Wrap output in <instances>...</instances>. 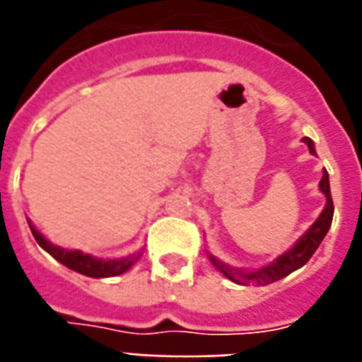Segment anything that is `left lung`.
Here are the masks:
<instances>
[{"mask_svg": "<svg viewBox=\"0 0 362 362\" xmlns=\"http://www.w3.org/2000/svg\"><path fill=\"white\" fill-rule=\"evenodd\" d=\"M303 141L308 144L310 153H314L315 156V148L312 139L304 136ZM320 189L321 193L327 197L325 209H323V212L320 214V218L312 223V227H310L308 231L304 233L303 237L298 238V240L295 242L287 252L278 255L272 263L257 270H240V269H233V267H229V264L226 263H221L220 259L209 253L212 264H214L216 269L220 270L221 274L226 276V278H229V280L238 284V286H250V284H252V286H269V284H272V281H278L280 278L289 276L293 270L304 267V264L310 261V257L314 255L315 250L320 247L321 240L325 238L327 231L331 229L332 214H334V204H332V197H331V186H329V173H327L325 169H323V178H321L320 182Z\"/></svg>", "mask_w": 362, "mask_h": 362, "instance_id": "left-lung-1", "label": "left lung"}]
</instances>
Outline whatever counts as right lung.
Instances as JSON below:
<instances>
[{
    "mask_svg": "<svg viewBox=\"0 0 362 362\" xmlns=\"http://www.w3.org/2000/svg\"><path fill=\"white\" fill-rule=\"evenodd\" d=\"M30 223V229L35 237L37 244L52 255L56 261H59L62 264H65L67 269L75 270L78 274L90 276V278H112V276L124 274L125 270H129L135 261L141 257V253H131L127 257L120 259H98L92 257L90 253H82L81 250H65V247H59L56 244H52L50 240L42 237L41 233L37 231L35 227Z\"/></svg>",
    "mask_w": 362,
    "mask_h": 362,
    "instance_id": "obj_1",
    "label": "right lung"
}]
</instances>
